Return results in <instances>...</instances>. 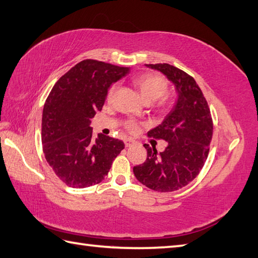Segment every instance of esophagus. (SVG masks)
<instances>
[{"label":"esophagus","instance_id":"esophagus-1","mask_svg":"<svg viewBox=\"0 0 258 258\" xmlns=\"http://www.w3.org/2000/svg\"><path fill=\"white\" fill-rule=\"evenodd\" d=\"M134 144H135L134 140H132V139H126L125 140V146L126 147H131V146H133Z\"/></svg>","mask_w":258,"mask_h":258}]
</instances>
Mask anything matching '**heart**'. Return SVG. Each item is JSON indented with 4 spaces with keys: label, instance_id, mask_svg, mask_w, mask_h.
<instances>
[{
    "label": "heart",
    "instance_id": "1",
    "mask_svg": "<svg viewBox=\"0 0 258 258\" xmlns=\"http://www.w3.org/2000/svg\"><path fill=\"white\" fill-rule=\"evenodd\" d=\"M132 83L138 89L140 94L146 103H152L158 100V106L161 108L164 109L168 107L169 101L166 97L163 96L167 92L168 83L167 80L163 75L153 72L142 73L134 76L132 79ZM115 90H116V86L115 85L109 87L106 94L107 101H109L113 97ZM125 127L130 132H135L139 128V124L135 120H128V122H126Z\"/></svg>",
    "mask_w": 258,
    "mask_h": 258
}]
</instances>
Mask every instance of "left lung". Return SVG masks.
<instances>
[{
    "label": "left lung",
    "instance_id": "obj_1",
    "mask_svg": "<svg viewBox=\"0 0 258 258\" xmlns=\"http://www.w3.org/2000/svg\"><path fill=\"white\" fill-rule=\"evenodd\" d=\"M145 65L166 75L178 97L163 123L147 133L149 138L166 141L165 151L157 153L149 147L146 161L133 172L146 187L166 193L184 187L200 174L210 152L213 119L206 98L190 75L167 63Z\"/></svg>",
    "mask_w": 258,
    "mask_h": 258
}]
</instances>
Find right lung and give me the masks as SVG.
<instances>
[{
	"mask_svg": "<svg viewBox=\"0 0 258 258\" xmlns=\"http://www.w3.org/2000/svg\"><path fill=\"white\" fill-rule=\"evenodd\" d=\"M128 68L84 59L54 84L42 115V144L46 161L68 186L84 188L101 183L124 149L117 139L92 138L91 118L101 111L108 87Z\"/></svg>",
	"mask_w": 258,
	"mask_h": 258,
	"instance_id": "1",
	"label": "right lung"
}]
</instances>
